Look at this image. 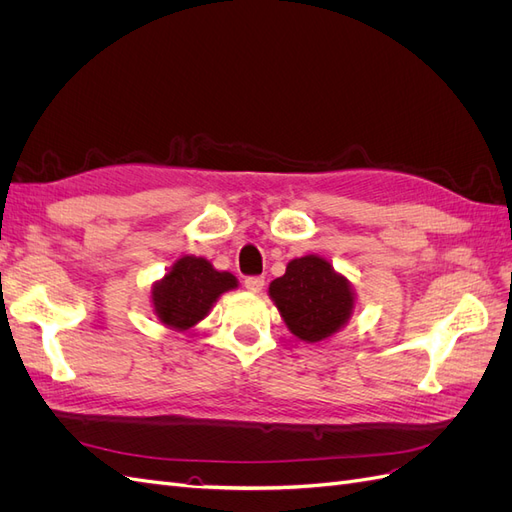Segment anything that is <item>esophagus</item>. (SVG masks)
<instances>
[{"label": "esophagus", "instance_id": "obj_1", "mask_svg": "<svg viewBox=\"0 0 512 512\" xmlns=\"http://www.w3.org/2000/svg\"><path fill=\"white\" fill-rule=\"evenodd\" d=\"M245 288L247 290H252V292H260L262 290V286H265V277H260V275H252V277H245Z\"/></svg>", "mask_w": 512, "mask_h": 512}]
</instances>
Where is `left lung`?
Masks as SVG:
<instances>
[{"label":"left lung","instance_id":"left-lung-1","mask_svg":"<svg viewBox=\"0 0 512 512\" xmlns=\"http://www.w3.org/2000/svg\"><path fill=\"white\" fill-rule=\"evenodd\" d=\"M269 294L290 333L307 344L337 333L354 307L350 282L314 254L290 260L286 273L271 282Z\"/></svg>","mask_w":512,"mask_h":512}]
</instances>
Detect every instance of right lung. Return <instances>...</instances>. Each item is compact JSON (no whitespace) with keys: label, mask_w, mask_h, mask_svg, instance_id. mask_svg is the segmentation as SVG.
I'll use <instances>...</instances> for the list:
<instances>
[{"label":"right lung","mask_w":512,"mask_h":512,"mask_svg":"<svg viewBox=\"0 0 512 512\" xmlns=\"http://www.w3.org/2000/svg\"><path fill=\"white\" fill-rule=\"evenodd\" d=\"M232 288H237V277L232 273L215 271L205 258L183 256L164 280L153 286L151 301L156 316L166 327L188 331L209 314L222 292Z\"/></svg>","instance_id":"obj_1"}]
</instances>
